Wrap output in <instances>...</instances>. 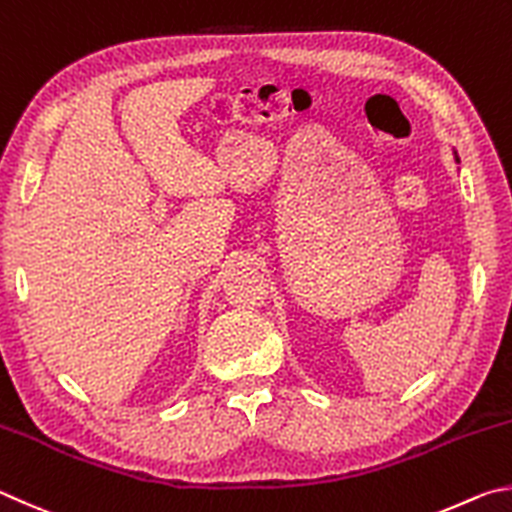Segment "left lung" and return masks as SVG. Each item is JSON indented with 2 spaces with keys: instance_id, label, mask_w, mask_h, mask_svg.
<instances>
[{
  "instance_id": "obj_1",
  "label": "left lung",
  "mask_w": 512,
  "mask_h": 512,
  "mask_svg": "<svg viewBox=\"0 0 512 512\" xmlns=\"http://www.w3.org/2000/svg\"><path fill=\"white\" fill-rule=\"evenodd\" d=\"M456 161H459V157H456Z\"/></svg>"
}]
</instances>
